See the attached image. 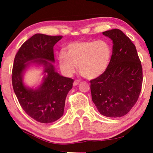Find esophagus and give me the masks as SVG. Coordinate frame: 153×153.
Segmentation results:
<instances>
[{"mask_svg": "<svg viewBox=\"0 0 153 153\" xmlns=\"http://www.w3.org/2000/svg\"><path fill=\"white\" fill-rule=\"evenodd\" d=\"M79 84V80H76V81H75L74 83H73V85H74V86H76V85H78Z\"/></svg>", "mask_w": 153, "mask_h": 153, "instance_id": "34e87169", "label": "esophagus"}]
</instances>
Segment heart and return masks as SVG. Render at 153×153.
<instances>
[{"label": "heart", "mask_w": 153, "mask_h": 153, "mask_svg": "<svg viewBox=\"0 0 153 153\" xmlns=\"http://www.w3.org/2000/svg\"><path fill=\"white\" fill-rule=\"evenodd\" d=\"M111 52L110 45L103 39L74 42L58 53V64L62 74L68 77L74 74L78 65L83 76L95 79L106 70Z\"/></svg>", "instance_id": "heart-1"}]
</instances>
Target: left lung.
<instances>
[{"label":"left lung","instance_id":"8db88e82","mask_svg":"<svg viewBox=\"0 0 153 153\" xmlns=\"http://www.w3.org/2000/svg\"><path fill=\"white\" fill-rule=\"evenodd\" d=\"M112 40L107 69L91 81L92 100L100 114L110 118L126 115L137 102L143 82L142 67L135 45L119 29L102 33Z\"/></svg>","mask_w":153,"mask_h":153}]
</instances>
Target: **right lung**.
<instances>
[{"label":"right lung","instance_id":"right-lung-1","mask_svg":"<svg viewBox=\"0 0 153 153\" xmlns=\"http://www.w3.org/2000/svg\"><path fill=\"white\" fill-rule=\"evenodd\" d=\"M62 36L35 34L22 45L16 54L12 68V86L21 106L37 122L51 123L64 114L65 99L74 80L56 72L53 46ZM31 65L42 66L44 76L38 87L24 83L23 76Z\"/></svg>","mask_w":153,"mask_h":153}]
</instances>
